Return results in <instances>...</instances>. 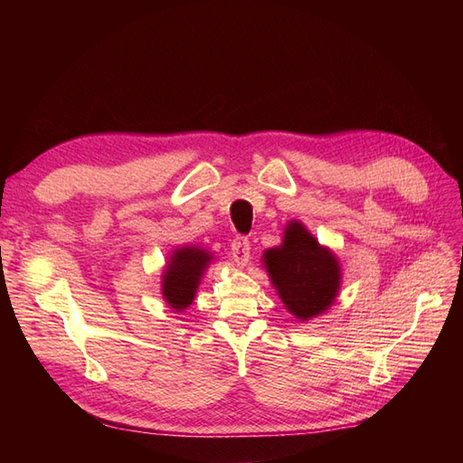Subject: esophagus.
<instances>
[{
	"label": "esophagus",
	"instance_id": "obj_1",
	"mask_svg": "<svg viewBox=\"0 0 463 463\" xmlns=\"http://www.w3.org/2000/svg\"><path fill=\"white\" fill-rule=\"evenodd\" d=\"M232 257H233V260L237 264H241V266H245L249 262V259H250V243H249L247 237L237 235L235 240L232 241Z\"/></svg>",
	"mask_w": 463,
	"mask_h": 463
}]
</instances>
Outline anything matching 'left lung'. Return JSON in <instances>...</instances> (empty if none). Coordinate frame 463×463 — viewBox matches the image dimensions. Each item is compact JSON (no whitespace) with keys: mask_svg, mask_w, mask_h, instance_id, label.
Returning <instances> with one entry per match:
<instances>
[{"mask_svg":"<svg viewBox=\"0 0 463 463\" xmlns=\"http://www.w3.org/2000/svg\"><path fill=\"white\" fill-rule=\"evenodd\" d=\"M264 264L279 299L301 320L326 311L338 293V260L299 222L288 223L284 245L266 250Z\"/></svg>","mask_w":463,"mask_h":463,"instance_id":"obj_1","label":"left lung"}]
</instances>
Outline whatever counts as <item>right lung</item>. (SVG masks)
Segmentation results:
<instances>
[{"mask_svg":"<svg viewBox=\"0 0 463 463\" xmlns=\"http://www.w3.org/2000/svg\"><path fill=\"white\" fill-rule=\"evenodd\" d=\"M208 262L210 255L204 249L184 247L175 250L170 264H167L162 288L164 299L172 309L184 311L185 307L191 305Z\"/></svg>","mask_w":463,"mask_h":463,"instance_id":"right-lung-1","label":"right lung"}]
</instances>
